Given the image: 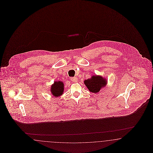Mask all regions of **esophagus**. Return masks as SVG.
Masks as SVG:
<instances>
[{"label": "esophagus", "mask_w": 153, "mask_h": 153, "mask_svg": "<svg viewBox=\"0 0 153 153\" xmlns=\"http://www.w3.org/2000/svg\"><path fill=\"white\" fill-rule=\"evenodd\" d=\"M71 80L74 82H76L77 81V79L76 77H74L71 78Z\"/></svg>", "instance_id": "34e87169"}]
</instances>
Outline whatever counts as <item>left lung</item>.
Returning a JSON list of instances; mask_svg holds the SVG:
<instances>
[{
    "mask_svg": "<svg viewBox=\"0 0 153 153\" xmlns=\"http://www.w3.org/2000/svg\"><path fill=\"white\" fill-rule=\"evenodd\" d=\"M84 83L90 92L97 93L99 92L101 88L105 86L107 81L100 76H94L91 79L85 80Z\"/></svg>",
    "mask_w": 153,
    "mask_h": 153,
    "instance_id": "1",
    "label": "left lung"
}]
</instances>
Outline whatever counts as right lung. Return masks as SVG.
Returning <instances> with one entry per match:
<instances>
[{
  "instance_id": "1",
  "label": "right lung",
  "mask_w": 153,
  "mask_h": 153,
  "mask_svg": "<svg viewBox=\"0 0 153 153\" xmlns=\"http://www.w3.org/2000/svg\"><path fill=\"white\" fill-rule=\"evenodd\" d=\"M64 91V85L61 81L54 82L51 86V91L52 94L56 97H58L63 94Z\"/></svg>"
}]
</instances>
